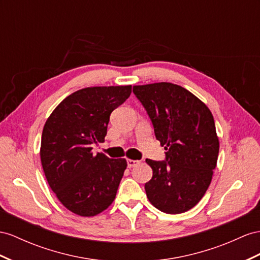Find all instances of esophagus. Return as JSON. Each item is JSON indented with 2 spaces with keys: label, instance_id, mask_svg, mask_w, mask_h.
<instances>
[{
  "label": "esophagus",
  "instance_id": "obj_1",
  "mask_svg": "<svg viewBox=\"0 0 260 260\" xmlns=\"http://www.w3.org/2000/svg\"><path fill=\"white\" fill-rule=\"evenodd\" d=\"M139 160H133V159H127V166H128V168H133V167H135V166H137V165H139Z\"/></svg>",
  "mask_w": 260,
  "mask_h": 260
}]
</instances>
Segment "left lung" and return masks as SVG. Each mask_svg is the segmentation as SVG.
Masks as SVG:
<instances>
[{"label": "left lung", "instance_id": "obj_1", "mask_svg": "<svg viewBox=\"0 0 260 260\" xmlns=\"http://www.w3.org/2000/svg\"><path fill=\"white\" fill-rule=\"evenodd\" d=\"M166 149V160L146 159L152 178L149 202L168 214L187 212L203 198L216 167L219 142L214 118L201 100L170 82L133 86Z\"/></svg>", "mask_w": 260, "mask_h": 260}]
</instances>
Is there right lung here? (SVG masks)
<instances>
[{
    "label": "right lung",
    "instance_id": "1",
    "mask_svg": "<svg viewBox=\"0 0 260 260\" xmlns=\"http://www.w3.org/2000/svg\"><path fill=\"white\" fill-rule=\"evenodd\" d=\"M132 85L91 86L59 103L45 123L41 160L49 187L64 208L80 216H94L114 201L127 162L102 152L111 113L128 99Z\"/></svg>",
    "mask_w": 260,
    "mask_h": 260
}]
</instances>
